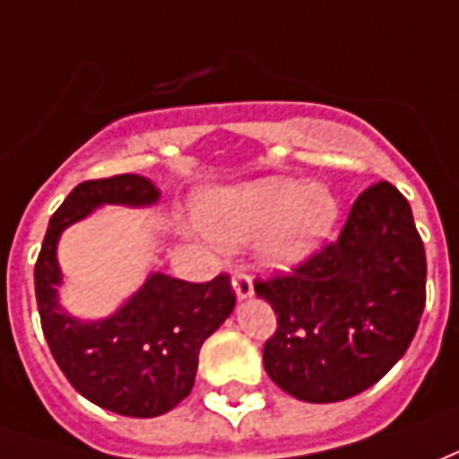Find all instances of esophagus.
I'll use <instances>...</instances> for the list:
<instances>
[{"instance_id":"1","label":"esophagus","mask_w":459,"mask_h":459,"mask_svg":"<svg viewBox=\"0 0 459 459\" xmlns=\"http://www.w3.org/2000/svg\"><path fill=\"white\" fill-rule=\"evenodd\" d=\"M233 290H236V298H238V300H248V298H253V278L248 271L238 268V271L233 273Z\"/></svg>"}]
</instances>
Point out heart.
Wrapping results in <instances>:
<instances>
[{
  "label": "heart",
  "instance_id": "1",
  "mask_svg": "<svg viewBox=\"0 0 459 459\" xmlns=\"http://www.w3.org/2000/svg\"><path fill=\"white\" fill-rule=\"evenodd\" d=\"M198 221L221 246L261 238V255L290 268L318 251L338 221V201L323 184L296 178H258L216 188L198 204Z\"/></svg>",
  "mask_w": 459,
  "mask_h": 459
}]
</instances>
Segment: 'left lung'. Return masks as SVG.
<instances>
[{"instance_id": "left-lung-1", "label": "left lung", "mask_w": 459, "mask_h": 459, "mask_svg": "<svg viewBox=\"0 0 459 459\" xmlns=\"http://www.w3.org/2000/svg\"><path fill=\"white\" fill-rule=\"evenodd\" d=\"M425 248L405 196L370 186L323 251L293 275L255 283L278 330L265 373L288 395L338 403L375 385L405 355L425 307Z\"/></svg>"}]
</instances>
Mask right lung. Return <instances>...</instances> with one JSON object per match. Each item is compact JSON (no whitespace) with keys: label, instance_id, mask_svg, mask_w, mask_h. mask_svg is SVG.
Masks as SVG:
<instances>
[{"label":"right lung","instance_id":"1","mask_svg":"<svg viewBox=\"0 0 459 459\" xmlns=\"http://www.w3.org/2000/svg\"><path fill=\"white\" fill-rule=\"evenodd\" d=\"M161 191L143 176L84 181L51 216L34 268L41 330L76 393L126 418H156L184 400L198 370V351L236 307L229 275L186 283L152 273L107 318L72 316L59 300V238L101 206L152 208Z\"/></svg>","mask_w":459,"mask_h":459}]
</instances>
